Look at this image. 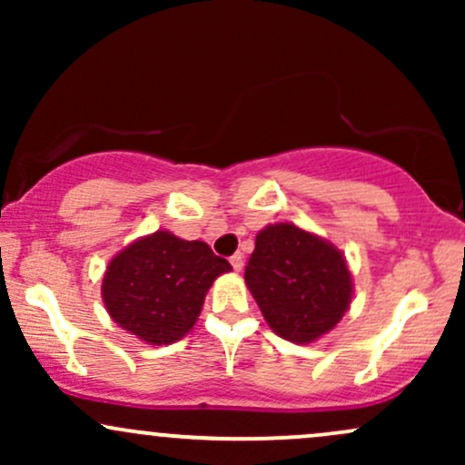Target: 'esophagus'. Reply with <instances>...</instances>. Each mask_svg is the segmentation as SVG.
<instances>
[{
    "instance_id": "1",
    "label": "esophagus",
    "mask_w": 465,
    "mask_h": 465,
    "mask_svg": "<svg viewBox=\"0 0 465 465\" xmlns=\"http://www.w3.org/2000/svg\"><path fill=\"white\" fill-rule=\"evenodd\" d=\"M229 262H232L233 271H236V273H240V271H242V266H244V258L240 253H236V255H232V258H229Z\"/></svg>"
}]
</instances>
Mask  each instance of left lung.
<instances>
[{"label": "left lung", "instance_id": "left-lung-1", "mask_svg": "<svg viewBox=\"0 0 465 465\" xmlns=\"http://www.w3.org/2000/svg\"><path fill=\"white\" fill-rule=\"evenodd\" d=\"M244 282L271 330L297 345L328 334L354 292L343 253L292 223L266 225L255 236Z\"/></svg>", "mask_w": 465, "mask_h": 465}]
</instances>
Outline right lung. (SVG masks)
<instances>
[{
	"label": "right lung",
	"instance_id": "obj_1",
	"mask_svg": "<svg viewBox=\"0 0 465 465\" xmlns=\"http://www.w3.org/2000/svg\"><path fill=\"white\" fill-rule=\"evenodd\" d=\"M229 271L232 264L201 240L154 232L111 260L103 302L126 332L151 345H170L194 328L210 286Z\"/></svg>",
	"mask_w": 465,
	"mask_h": 465
}]
</instances>
